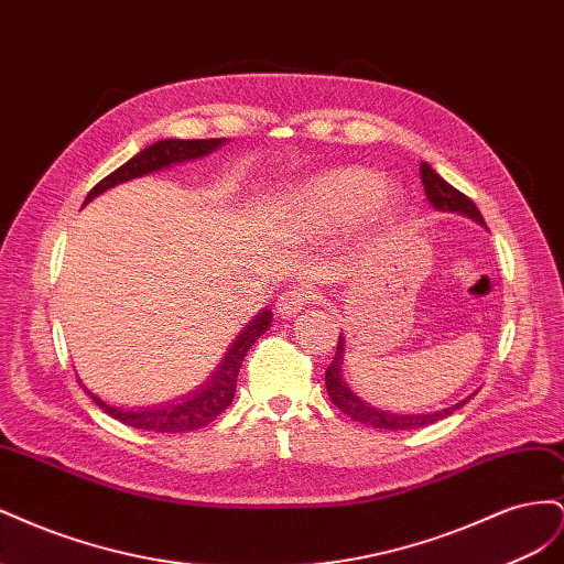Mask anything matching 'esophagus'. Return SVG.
Masks as SVG:
<instances>
[{"mask_svg":"<svg viewBox=\"0 0 564 564\" xmlns=\"http://www.w3.org/2000/svg\"><path fill=\"white\" fill-rule=\"evenodd\" d=\"M317 299V292L311 286H292L286 289V292L278 299L275 308H278V315L280 317H296L305 305L313 303Z\"/></svg>","mask_w":564,"mask_h":564,"instance_id":"esophagus-1","label":"esophagus"}]
</instances>
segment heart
<instances>
[{"instance_id": "1", "label": "heart", "mask_w": 564, "mask_h": 564, "mask_svg": "<svg viewBox=\"0 0 564 564\" xmlns=\"http://www.w3.org/2000/svg\"><path fill=\"white\" fill-rule=\"evenodd\" d=\"M379 187L381 178L371 169H334L303 183L289 197V218L299 232L322 235L350 224L371 204L373 218L383 220L395 209V195L390 191L379 193Z\"/></svg>"}]
</instances>
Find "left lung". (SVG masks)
Segmentation results:
<instances>
[{"label":"left lung","instance_id":"obj_1","mask_svg":"<svg viewBox=\"0 0 564 564\" xmlns=\"http://www.w3.org/2000/svg\"><path fill=\"white\" fill-rule=\"evenodd\" d=\"M421 183L429 202L437 212H449V214H460L468 216L470 220H475L477 226H485V218L480 214V209L475 207L473 199H468L464 193H458L454 185H449L445 178H442L435 169L423 162L421 164ZM344 352H346V336H338V346H336V355L332 365L327 367V373H324V383H327V392L329 400L340 409V412L348 414L350 419L360 421L365 425H373V429H383V431H416V429H425L435 421H442L452 416L456 409L464 406L473 395H468L466 400H460L447 409H440V412H425V414H395V412H383V409L371 406L369 402H365L360 395H355L352 388L346 383L344 379Z\"/></svg>","mask_w":564,"mask_h":564}]
</instances>
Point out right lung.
Listing matches in <instances>:
<instances>
[{"instance_id":"obj_1","label":"right lung","mask_w":564,"mask_h":564,"mask_svg":"<svg viewBox=\"0 0 564 564\" xmlns=\"http://www.w3.org/2000/svg\"><path fill=\"white\" fill-rule=\"evenodd\" d=\"M228 139H199V141H181V139H166L148 145L141 150L139 155H133L127 164H122L110 176H106L100 183L91 187V193L84 199V204H89L94 197L100 193L110 191V187L127 183L131 178L148 176L152 172H160V169H169L172 164L187 162V160H199L209 152L218 150ZM272 322V311L265 308L263 313L256 315L242 334L232 340V346L224 355V360L218 362L212 377L204 381L197 390L187 392L185 398L166 402L160 406H145V409H122V406H112L108 402L100 400L98 395L84 386L87 395L104 409L106 414L112 419L122 421L124 425H131V429L139 431H152V433H185V431H197L209 425L218 414H224L230 406L235 398V388H237V373H240L245 355L249 348L256 344V338L265 334L270 329Z\"/></svg>"}]
</instances>
